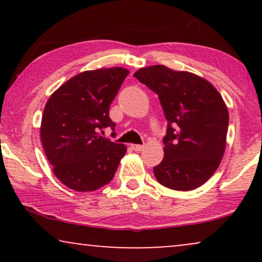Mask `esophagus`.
I'll return each instance as SVG.
<instances>
[{
	"label": "esophagus",
	"instance_id": "obj_1",
	"mask_svg": "<svg viewBox=\"0 0 262 262\" xmlns=\"http://www.w3.org/2000/svg\"><path fill=\"white\" fill-rule=\"evenodd\" d=\"M131 148L135 150V151H142L143 148H144V145H141V144H132Z\"/></svg>",
	"mask_w": 262,
	"mask_h": 262
}]
</instances>
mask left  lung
I'll return each instance as SVG.
<instances>
[{
    "mask_svg": "<svg viewBox=\"0 0 262 262\" xmlns=\"http://www.w3.org/2000/svg\"><path fill=\"white\" fill-rule=\"evenodd\" d=\"M134 76L159 95L168 121L164 157L154 167L156 180L175 191L198 188L224 155L229 112L223 98L209 81L188 71L151 66Z\"/></svg>",
    "mask_w": 262,
    "mask_h": 262,
    "instance_id": "obj_1",
    "label": "left lung"
}]
</instances>
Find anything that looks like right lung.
I'll use <instances>...</instances> for the list:
<instances>
[{
  "mask_svg": "<svg viewBox=\"0 0 262 262\" xmlns=\"http://www.w3.org/2000/svg\"><path fill=\"white\" fill-rule=\"evenodd\" d=\"M128 75L124 68L83 71L63 83L46 102L40 138L57 179L77 192H92L112 180L126 146L99 130L116 124L110 106Z\"/></svg>",
  "mask_w": 262,
  "mask_h": 262,
  "instance_id": "right-lung-1",
  "label": "right lung"
}]
</instances>
